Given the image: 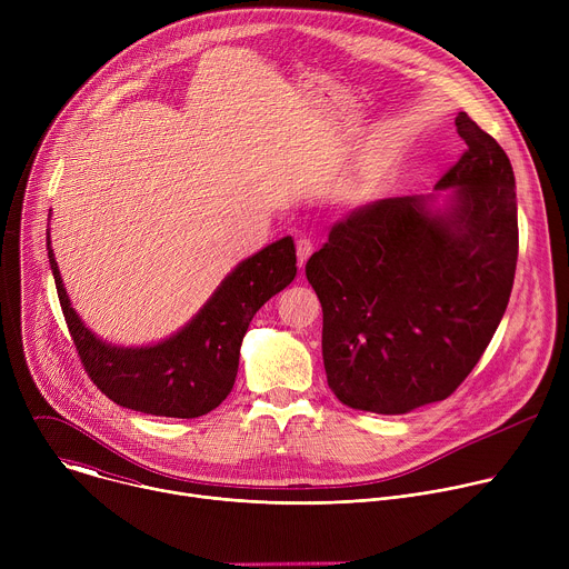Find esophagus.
Wrapping results in <instances>:
<instances>
[{
	"label": "esophagus",
	"instance_id": "esophagus-1",
	"mask_svg": "<svg viewBox=\"0 0 569 569\" xmlns=\"http://www.w3.org/2000/svg\"><path fill=\"white\" fill-rule=\"evenodd\" d=\"M312 250H315V248H312V242H310L308 238H299V240H297V263H299V268H303V266L308 263Z\"/></svg>",
	"mask_w": 569,
	"mask_h": 569
}]
</instances>
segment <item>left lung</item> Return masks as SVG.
<instances>
[{
	"label": "left lung",
	"instance_id": "obj_1",
	"mask_svg": "<svg viewBox=\"0 0 569 569\" xmlns=\"http://www.w3.org/2000/svg\"><path fill=\"white\" fill-rule=\"evenodd\" d=\"M455 126L468 150L435 193L356 209L306 263L323 312L327 380L353 410L408 415L448 398L507 310L518 261L513 169L466 112Z\"/></svg>",
	"mask_w": 569,
	"mask_h": 569
}]
</instances>
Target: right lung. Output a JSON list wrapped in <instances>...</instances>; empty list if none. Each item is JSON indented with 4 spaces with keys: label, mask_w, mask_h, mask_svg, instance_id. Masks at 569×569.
<instances>
[{
    "label": "right lung",
    "mask_w": 569,
    "mask_h": 569,
    "mask_svg": "<svg viewBox=\"0 0 569 569\" xmlns=\"http://www.w3.org/2000/svg\"><path fill=\"white\" fill-rule=\"evenodd\" d=\"M47 250L71 340L94 385L121 408L171 419L202 417L229 396L252 317L297 274L295 242L283 236L240 261L178 333L146 347H119L94 336L71 308L49 231Z\"/></svg>",
    "instance_id": "right-lung-1"
}]
</instances>
